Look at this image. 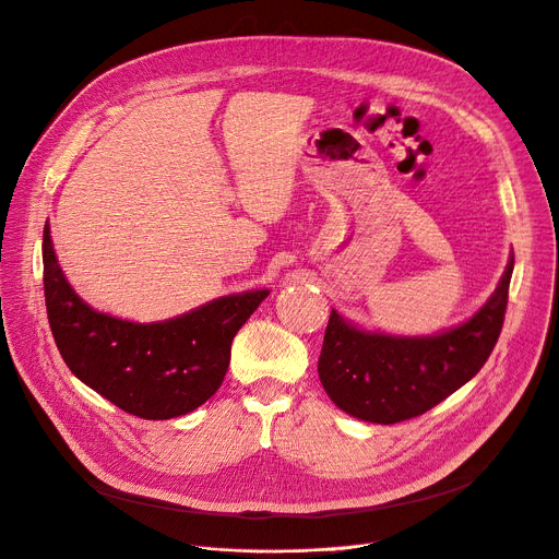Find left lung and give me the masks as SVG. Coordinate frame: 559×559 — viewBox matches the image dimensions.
<instances>
[{
    "instance_id": "1",
    "label": "left lung",
    "mask_w": 559,
    "mask_h": 559,
    "mask_svg": "<svg viewBox=\"0 0 559 559\" xmlns=\"http://www.w3.org/2000/svg\"><path fill=\"white\" fill-rule=\"evenodd\" d=\"M513 263L511 257L497 289L473 319L435 336L366 332L332 310L319 357L328 396L343 413L383 426L435 408L488 361L509 306Z\"/></svg>"
}]
</instances>
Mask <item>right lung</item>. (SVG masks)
<instances>
[{
  "mask_svg": "<svg viewBox=\"0 0 559 559\" xmlns=\"http://www.w3.org/2000/svg\"><path fill=\"white\" fill-rule=\"evenodd\" d=\"M46 314L69 370L97 394L140 419H174L221 388L231 341L270 289L221 296L160 323L95 312L58 265L48 223L41 242Z\"/></svg>",
  "mask_w": 559,
  "mask_h": 559,
  "instance_id": "right-lung-1",
  "label": "right lung"
}]
</instances>
